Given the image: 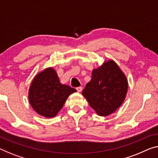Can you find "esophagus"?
Returning <instances> with one entry per match:
<instances>
[{"instance_id": "34e87169", "label": "esophagus", "mask_w": 158, "mask_h": 158, "mask_svg": "<svg viewBox=\"0 0 158 158\" xmlns=\"http://www.w3.org/2000/svg\"><path fill=\"white\" fill-rule=\"evenodd\" d=\"M76 89H77V92H81V91H82V87L81 86H80V87H76Z\"/></svg>"}]
</instances>
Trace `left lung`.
I'll list each match as a JSON object with an SVG mask.
<instances>
[{
	"mask_svg": "<svg viewBox=\"0 0 158 158\" xmlns=\"http://www.w3.org/2000/svg\"><path fill=\"white\" fill-rule=\"evenodd\" d=\"M127 89V77L116 63L110 60L93 70L82 93L97 114L107 116L121 105Z\"/></svg>",
	"mask_w": 158,
	"mask_h": 158,
	"instance_id": "8db88e82",
	"label": "left lung"
}]
</instances>
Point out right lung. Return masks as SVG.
Here are the masks:
<instances>
[{"mask_svg": "<svg viewBox=\"0 0 158 158\" xmlns=\"http://www.w3.org/2000/svg\"><path fill=\"white\" fill-rule=\"evenodd\" d=\"M76 89L60 83L53 69H47L39 73L31 82L29 99L39 114L53 117L61 110L70 94Z\"/></svg>", "mask_w": 158, "mask_h": 158, "instance_id": "obj_1", "label": "right lung"}]
</instances>
